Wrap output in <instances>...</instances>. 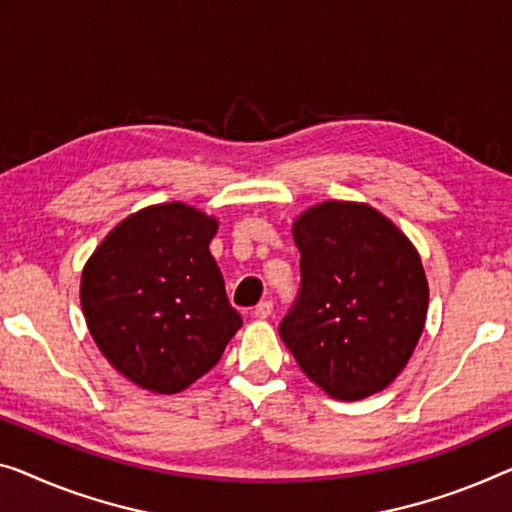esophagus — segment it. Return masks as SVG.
Returning <instances> with one entry per match:
<instances>
[{
    "label": "esophagus",
    "mask_w": 512,
    "mask_h": 512,
    "mask_svg": "<svg viewBox=\"0 0 512 512\" xmlns=\"http://www.w3.org/2000/svg\"><path fill=\"white\" fill-rule=\"evenodd\" d=\"M271 312H273V303H271V301H262V303L255 305L253 315H255L257 319H266V317H271Z\"/></svg>",
    "instance_id": "obj_1"
}]
</instances>
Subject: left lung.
Masks as SVG:
<instances>
[{
	"label": "left lung",
	"mask_w": 512,
	"mask_h": 512,
	"mask_svg": "<svg viewBox=\"0 0 512 512\" xmlns=\"http://www.w3.org/2000/svg\"><path fill=\"white\" fill-rule=\"evenodd\" d=\"M299 299L280 338L335 400H363L400 375L421 338L430 289L414 243L363 202H319L292 225Z\"/></svg>",
	"instance_id": "1"
}]
</instances>
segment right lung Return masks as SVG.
I'll use <instances>...</instances> for the list:
<instances>
[{"label":"right lung","instance_id":"obj_1","mask_svg":"<svg viewBox=\"0 0 512 512\" xmlns=\"http://www.w3.org/2000/svg\"><path fill=\"white\" fill-rule=\"evenodd\" d=\"M218 220L183 202L121 220L82 269L80 303L110 365L147 391L174 395L220 361L243 319L209 243Z\"/></svg>","mask_w":512,"mask_h":512}]
</instances>
